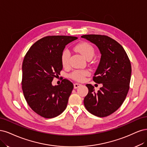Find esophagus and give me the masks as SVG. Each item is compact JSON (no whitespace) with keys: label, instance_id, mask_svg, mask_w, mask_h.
I'll use <instances>...</instances> for the list:
<instances>
[{"label":"esophagus","instance_id":"34e87169","mask_svg":"<svg viewBox=\"0 0 147 147\" xmlns=\"http://www.w3.org/2000/svg\"><path fill=\"white\" fill-rule=\"evenodd\" d=\"M80 86H81V84H79V83H75L74 84V88H78L79 87H80Z\"/></svg>","mask_w":147,"mask_h":147}]
</instances>
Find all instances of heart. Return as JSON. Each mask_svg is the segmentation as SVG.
Here are the masks:
<instances>
[{"mask_svg": "<svg viewBox=\"0 0 147 147\" xmlns=\"http://www.w3.org/2000/svg\"><path fill=\"white\" fill-rule=\"evenodd\" d=\"M75 49L78 53L81 54L87 59H92L94 54V50L92 45L88 42H82L78 44L75 46ZM70 52L68 49H65L61 55V64L65 67H67L69 63ZM90 75V72L86 69H78L74 70L69 74L70 78L76 81L82 82L87 76Z\"/></svg>", "mask_w": 147, "mask_h": 147, "instance_id": "heart-1", "label": "heart"}]
</instances>
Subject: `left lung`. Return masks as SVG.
<instances>
[{"mask_svg": "<svg viewBox=\"0 0 147 147\" xmlns=\"http://www.w3.org/2000/svg\"><path fill=\"white\" fill-rule=\"evenodd\" d=\"M95 45L101 54L93 80L102 87L95 92L94 86L87 84V95L84 99L86 109L99 117L109 116L119 108L129 89L131 65L122 46L106 35H84L81 36Z\"/></svg>", "mask_w": 147, "mask_h": 147, "instance_id": "obj_1", "label": "left lung"}]
</instances>
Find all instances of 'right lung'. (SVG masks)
<instances>
[{
	"mask_svg": "<svg viewBox=\"0 0 147 147\" xmlns=\"http://www.w3.org/2000/svg\"><path fill=\"white\" fill-rule=\"evenodd\" d=\"M78 39L71 36H47L27 51L22 62V89L28 105L37 114L54 118L67 108L73 84L64 79L59 86L52 81L62 69L61 55L65 46Z\"/></svg>",
	"mask_w": 147,
	"mask_h": 147,
	"instance_id": "add662e5",
	"label": "right lung"
}]
</instances>
